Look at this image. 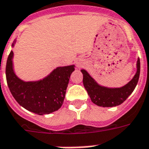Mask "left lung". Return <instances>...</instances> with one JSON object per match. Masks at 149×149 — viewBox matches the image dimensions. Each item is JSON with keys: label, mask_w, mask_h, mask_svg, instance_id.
Wrapping results in <instances>:
<instances>
[{"label": "left lung", "mask_w": 149, "mask_h": 149, "mask_svg": "<svg viewBox=\"0 0 149 149\" xmlns=\"http://www.w3.org/2000/svg\"><path fill=\"white\" fill-rule=\"evenodd\" d=\"M141 63L140 59L136 62V72L133 79L121 88H107L100 85L84 69L83 73V84L93 103L102 107H112L122 104L130 96L136 88L140 77Z\"/></svg>", "instance_id": "obj_1"}]
</instances>
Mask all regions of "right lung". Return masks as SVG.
<instances>
[{"instance_id":"1","label":"right lung","mask_w":149,"mask_h":149,"mask_svg":"<svg viewBox=\"0 0 149 149\" xmlns=\"http://www.w3.org/2000/svg\"><path fill=\"white\" fill-rule=\"evenodd\" d=\"M13 43L12 47H14ZM13 52L6 63V80L11 93L19 104L27 111L43 115L58 111L62 106L72 72L75 65L54 69L47 77L37 81H24L13 69Z\"/></svg>"}]
</instances>
